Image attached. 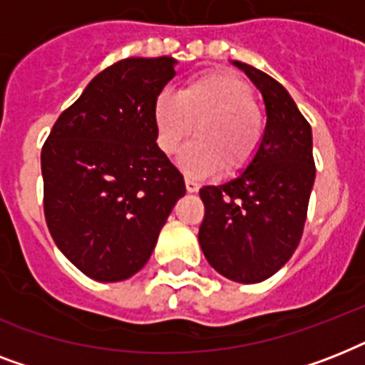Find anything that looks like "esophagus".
Segmentation results:
<instances>
[{"label":"esophagus","mask_w":365,"mask_h":365,"mask_svg":"<svg viewBox=\"0 0 365 365\" xmlns=\"http://www.w3.org/2000/svg\"><path fill=\"white\" fill-rule=\"evenodd\" d=\"M199 183L191 180V178H185V189H187V193H197L199 191Z\"/></svg>","instance_id":"obj_1"}]
</instances>
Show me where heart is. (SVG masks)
I'll list each match as a JSON object with an SVG mask.
<instances>
[{
    "mask_svg": "<svg viewBox=\"0 0 365 365\" xmlns=\"http://www.w3.org/2000/svg\"><path fill=\"white\" fill-rule=\"evenodd\" d=\"M157 142L166 155L178 153L195 136L197 142L182 155L189 176H210L220 168L239 174L254 160L263 140L265 123L254 91L229 71H205L189 79L176 94L160 93L153 106Z\"/></svg>",
    "mask_w": 365,
    "mask_h": 365,
    "instance_id": "heart-1",
    "label": "heart"
}]
</instances>
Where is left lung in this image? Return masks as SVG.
<instances>
[{
	"label": "left lung",
	"instance_id": "obj_1",
	"mask_svg": "<svg viewBox=\"0 0 365 365\" xmlns=\"http://www.w3.org/2000/svg\"><path fill=\"white\" fill-rule=\"evenodd\" d=\"M263 96V140L239 176L205 185L202 254L220 274L240 284L263 282L297 248L314 185L312 130L288 91L254 66L233 62Z\"/></svg>",
	"mask_w": 365,
	"mask_h": 365
}]
</instances>
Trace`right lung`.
<instances>
[{
	"label": "right lung",
	"mask_w": 365,
	"mask_h": 365,
	"mask_svg": "<svg viewBox=\"0 0 365 365\" xmlns=\"http://www.w3.org/2000/svg\"><path fill=\"white\" fill-rule=\"evenodd\" d=\"M176 60L125 58L62 111L41 149L43 208L58 250L87 277L119 282L151 257L183 176L157 145L153 106Z\"/></svg>",
	"instance_id": "add662e5"
}]
</instances>
